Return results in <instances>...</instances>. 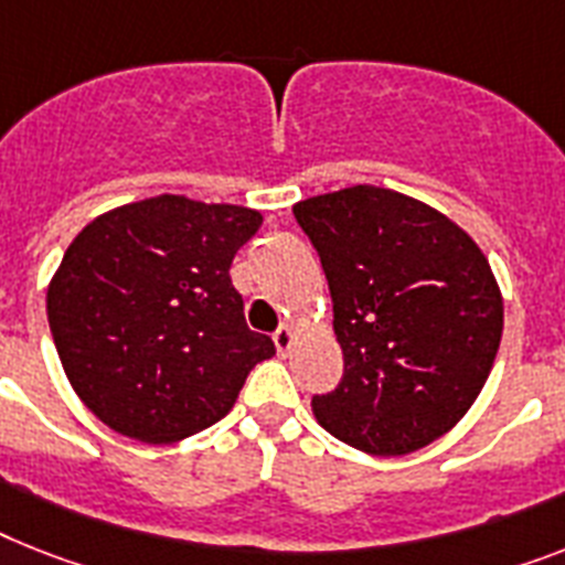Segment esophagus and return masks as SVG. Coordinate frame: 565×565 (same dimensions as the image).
<instances>
[{"label":"esophagus","instance_id":"esophagus-1","mask_svg":"<svg viewBox=\"0 0 565 565\" xmlns=\"http://www.w3.org/2000/svg\"><path fill=\"white\" fill-rule=\"evenodd\" d=\"M274 347H277L279 355H288V349L294 347V329L291 326H279L274 332Z\"/></svg>","mask_w":565,"mask_h":565}]
</instances>
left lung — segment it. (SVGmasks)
<instances>
[{"instance_id": "left-lung-1", "label": "left lung", "mask_w": 565, "mask_h": 565, "mask_svg": "<svg viewBox=\"0 0 565 565\" xmlns=\"http://www.w3.org/2000/svg\"><path fill=\"white\" fill-rule=\"evenodd\" d=\"M334 302L343 377L311 409L334 439L404 456L445 436L491 375L502 294L479 245L430 204L358 184L294 204Z\"/></svg>"}]
</instances>
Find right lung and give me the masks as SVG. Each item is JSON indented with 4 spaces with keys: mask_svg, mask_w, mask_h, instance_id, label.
Listing matches in <instances>:
<instances>
[{
    "mask_svg": "<svg viewBox=\"0 0 565 565\" xmlns=\"http://www.w3.org/2000/svg\"><path fill=\"white\" fill-rule=\"evenodd\" d=\"M259 225L239 204L156 195L74 236L49 286L51 338L74 393L111 430L149 445L193 436L277 352L250 332L231 282Z\"/></svg>",
    "mask_w": 565,
    "mask_h": 565,
    "instance_id": "right-lung-1",
    "label": "right lung"
}]
</instances>
